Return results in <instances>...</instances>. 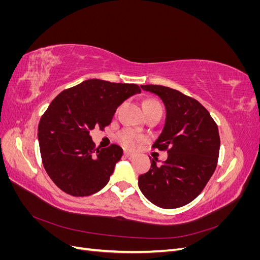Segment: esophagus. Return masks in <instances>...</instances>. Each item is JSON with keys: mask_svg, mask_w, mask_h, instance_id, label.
<instances>
[{"mask_svg": "<svg viewBox=\"0 0 260 260\" xmlns=\"http://www.w3.org/2000/svg\"><path fill=\"white\" fill-rule=\"evenodd\" d=\"M123 156L125 157V158H129V159H131V158H133V157H135L136 155L133 154V153L128 152V151H124V152H123Z\"/></svg>", "mask_w": 260, "mask_h": 260, "instance_id": "esophagus-1", "label": "esophagus"}]
</instances>
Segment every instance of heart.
<instances>
[{
    "label": "heart",
    "mask_w": 260,
    "mask_h": 260,
    "mask_svg": "<svg viewBox=\"0 0 260 260\" xmlns=\"http://www.w3.org/2000/svg\"><path fill=\"white\" fill-rule=\"evenodd\" d=\"M143 109H144V113L153 112V111H161V106L158 102L155 100H147L144 102ZM117 140L119 141L124 147L132 148L135 147L136 144L141 140V137L136 131H133L131 129H124L121 132L118 133Z\"/></svg>",
    "instance_id": "b5f03b06"
}]
</instances>
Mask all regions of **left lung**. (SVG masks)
Instances as JSON below:
<instances>
[{
	"instance_id": "1",
	"label": "left lung",
	"mask_w": 260,
	"mask_h": 260,
	"mask_svg": "<svg viewBox=\"0 0 260 260\" xmlns=\"http://www.w3.org/2000/svg\"><path fill=\"white\" fill-rule=\"evenodd\" d=\"M158 96L166 108V120L153 147L168 149L161 165L139 176V187L154 205L165 209L192 202L214 174L220 148L218 127L200 102L164 85H141ZM151 158V157H149Z\"/></svg>"
}]
</instances>
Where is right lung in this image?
Listing matches in <instances>:
<instances>
[{"label":"right lung","instance_id":"1","mask_svg":"<svg viewBox=\"0 0 260 260\" xmlns=\"http://www.w3.org/2000/svg\"><path fill=\"white\" fill-rule=\"evenodd\" d=\"M141 93L137 84L89 79L64 90L41 117L38 140L46 174L73 196L99 192L109 181L122 148L93 149L90 132L112 122L117 107Z\"/></svg>","mask_w":260,"mask_h":260}]
</instances>
